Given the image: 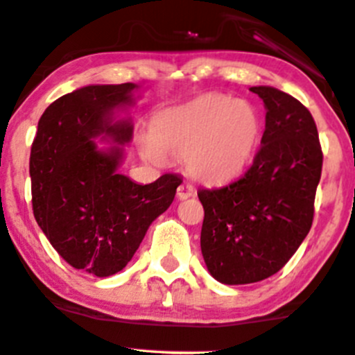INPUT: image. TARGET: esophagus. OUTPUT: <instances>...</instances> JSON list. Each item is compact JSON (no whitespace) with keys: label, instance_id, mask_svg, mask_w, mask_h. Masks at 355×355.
Wrapping results in <instances>:
<instances>
[{"label":"esophagus","instance_id":"1","mask_svg":"<svg viewBox=\"0 0 355 355\" xmlns=\"http://www.w3.org/2000/svg\"><path fill=\"white\" fill-rule=\"evenodd\" d=\"M192 196H193V189H192V187L187 185V184L178 185L177 197L180 198V200H185V198H189V197H192Z\"/></svg>","mask_w":355,"mask_h":355}]
</instances>
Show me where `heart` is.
<instances>
[{"mask_svg": "<svg viewBox=\"0 0 355 355\" xmlns=\"http://www.w3.org/2000/svg\"><path fill=\"white\" fill-rule=\"evenodd\" d=\"M263 136V118L254 104L225 94L198 96L182 106L166 107L151 121V139L141 155L163 166L184 158L187 175L198 184L222 185L251 166Z\"/></svg>", "mask_w": 355, "mask_h": 355, "instance_id": "b5f03b06", "label": "heart"}]
</instances>
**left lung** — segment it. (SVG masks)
<instances>
[{"instance_id": "8db88e82", "label": "left lung", "mask_w": 355, "mask_h": 355, "mask_svg": "<svg viewBox=\"0 0 355 355\" xmlns=\"http://www.w3.org/2000/svg\"><path fill=\"white\" fill-rule=\"evenodd\" d=\"M251 91L266 109L251 168L220 189L198 190L202 256L224 285L261 282L285 266L309 234L322 175L323 155L309 109L271 85Z\"/></svg>"}]
</instances>
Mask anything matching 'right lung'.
<instances>
[{"instance_id": "obj_1", "label": "right lung", "mask_w": 355, "mask_h": 355, "mask_svg": "<svg viewBox=\"0 0 355 355\" xmlns=\"http://www.w3.org/2000/svg\"><path fill=\"white\" fill-rule=\"evenodd\" d=\"M138 89L92 84L58 97L38 121L32 145L35 219L70 266L97 278L130 263L182 182L165 173L141 185L119 171L133 139V121L119 116L135 106Z\"/></svg>"}]
</instances>
